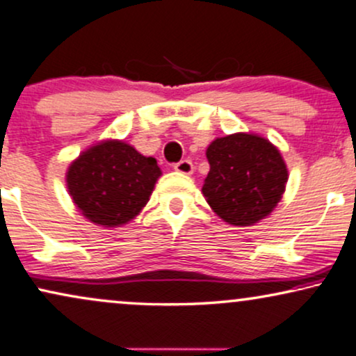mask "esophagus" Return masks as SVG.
I'll return each instance as SVG.
<instances>
[{"label":"esophagus","instance_id":"esophagus-1","mask_svg":"<svg viewBox=\"0 0 356 356\" xmlns=\"http://www.w3.org/2000/svg\"><path fill=\"white\" fill-rule=\"evenodd\" d=\"M193 161L184 159L181 161H178V163H175V170H177L178 173H183V175H191L193 173Z\"/></svg>","mask_w":356,"mask_h":356}]
</instances>
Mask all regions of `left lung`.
I'll return each mask as SVG.
<instances>
[{
  "mask_svg": "<svg viewBox=\"0 0 356 356\" xmlns=\"http://www.w3.org/2000/svg\"><path fill=\"white\" fill-rule=\"evenodd\" d=\"M211 168L202 195L216 214L232 225H253L270 214L283 196L288 168L266 138L232 134L207 147Z\"/></svg>",
  "mask_w": 356,
  "mask_h": 356,
  "instance_id": "obj_1",
  "label": "left lung"
}]
</instances>
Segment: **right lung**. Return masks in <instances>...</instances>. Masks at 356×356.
<instances>
[{
  "mask_svg": "<svg viewBox=\"0 0 356 356\" xmlns=\"http://www.w3.org/2000/svg\"><path fill=\"white\" fill-rule=\"evenodd\" d=\"M161 175L156 160L121 140L91 147L68 168L73 202L91 222L116 227L140 212Z\"/></svg>",
  "mask_w": 356,
  "mask_h": 356,
  "instance_id": "add662e5",
  "label": "right lung"
}]
</instances>
